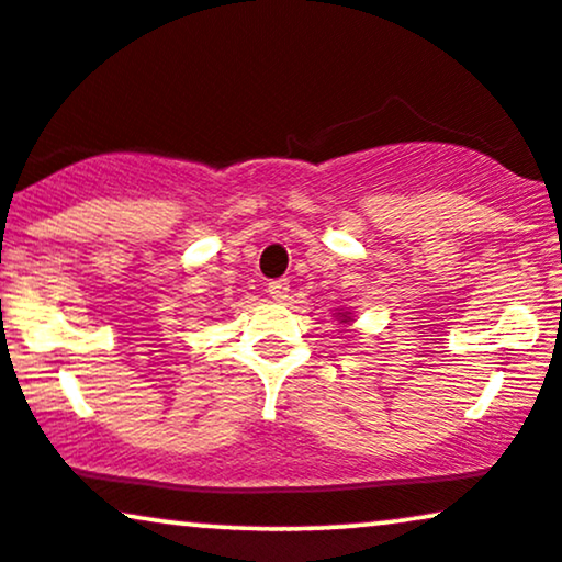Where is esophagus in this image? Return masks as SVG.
I'll return each mask as SVG.
<instances>
[{
  "instance_id": "34e87169",
  "label": "esophagus",
  "mask_w": 562,
  "mask_h": 562,
  "mask_svg": "<svg viewBox=\"0 0 562 562\" xmlns=\"http://www.w3.org/2000/svg\"><path fill=\"white\" fill-rule=\"evenodd\" d=\"M268 294L273 296L276 302H283L289 296V281L286 279H279V281H270L268 283Z\"/></svg>"
}]
</instances>
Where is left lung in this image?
Returning <instances> with one entry per match:
<instances>
[{"label": "left lung", "instance_id": "left-lung-1", "mask_svg": "<svg viewBox=\"0 0 562 562\" xmlns=\"http://www.w3.org/2000/svg\"><path fill=\"white\" fill-rule=\"evenodd\" d=\"M334 318L339 321V323H347V326H352V313H349V310H341V313H334Z\"/></svg>", "mask_w": 562, "mask_h": 562}]
</instances>
